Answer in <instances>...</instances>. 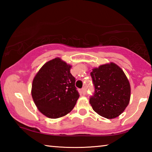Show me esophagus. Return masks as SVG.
I'll list each match as a JSON object with an SVG mask.
<instances>
[{
    "instance_id": "34e87169",
    "label": "esophagus",
    "mask_w": 152,
    "mask_h": 152,
    "mask_svg": "<svg viewBox=\"0 0 152 152\" xmlns=\"http://www.w3.org/2000/svg\"><path fill=\"white\" fill-rule=\"evenodd\" d=\"M82 94H83L84 95H85L86 94V87H83V88H82Z\"/></svg>"
}]
</instances>
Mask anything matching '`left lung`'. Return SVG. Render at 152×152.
Segmentation results:
<instances>
[{"label":"left lung","instance_id":"8db88e82","mask_svg":"<svg viewBox=\"0 0 152 152\" xmlns=\"http://www.w3.org/2000/svg\"><path fill=\"white\" fill-rule=\"evenodd\" d=\"M94 92L90 104L95 112L107 119H114L129 102L130 84L120 67L114 63L94 68L91 72Z\"/></svg>","mask_w":152,"mask_h":152}]
</instances>
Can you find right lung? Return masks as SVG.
I'll return each instance as SVG.
<instances>
[{
    "instance_id": "1",
    "label": "right lung",
    "mask_w": 152,
    "mask_h": 152,
    "mask_svg": "<svg viewBox=\"0 0 152 152\" xmlns=\"http://www.w3.org/2000/svg\"><path fill=\"white\" fill-rule=\"evenodd\" d=\"M71 66L57 58L45 63L33 80L31 94L39 111L51 119L63 117L74 109L80 96Z\"/></svg>"
}]
</instances>
